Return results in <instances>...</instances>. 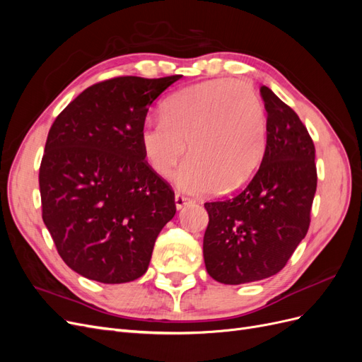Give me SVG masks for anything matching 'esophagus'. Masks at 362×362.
<instances>
[{
	"label": "esophagus",
	"instance_id": "esophagus-1",
	"mask_svg": "<svg viewBox=\"0 0 362 362\" xmlns=\"http://www.w3.org/2000/svg\"><path fill=\"white\" fill-rule=\"evenodd\" d=\"M190 202H192V201H190L189 198H185V196H182V194H180V193L175 194V205H177L178 210H181V208H182L184 205H187V204H190Z\"/></svg>",
	"mask_w": 362,
	"mask_h": 362
}]
</instances>
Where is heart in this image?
<instances>
[{
  "label": "heart",
  "mask_w": 362,
  "mask_h": 362,
  "mask_svg": "<svg viewBox=\"0 0 362 362\" xmlns=\"http://www.w3.org/2000/svg\"><path fill=\"white\" fill-rule=\"evenodd\" d=\"M267 120L258 92L246 81L211 80L172 95L158 119L140 129L141 151L156 173L175 175L178 187L229 192L255 170L266 148Z\"/></svg>",
  "instance_id": "heart-1"
}]
</instances>
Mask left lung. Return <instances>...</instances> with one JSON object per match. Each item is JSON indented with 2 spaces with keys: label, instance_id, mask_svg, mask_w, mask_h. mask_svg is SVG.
<instances>
[{
  "label": "left lung",
  "instance_id": "left-lung-1",
  "mask_svg": "<svg viewBox=\"0 0 362 362\" xmlns=\"http://www.w3.org/2000/svg\"><path fill=\"white\" fill-rule=\"evenodd\" d=\"M267 140L259 169L231 199L205 202L204 261L208 275L229 286L255 282L286 267L308 233L317 189L315 148L291 107L269 87Z\"/></svg>",
  "mask_w": 362,
  "mask_h": 362
}]
</instances>
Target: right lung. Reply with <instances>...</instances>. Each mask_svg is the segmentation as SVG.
<instances>
[{"instance_id": "1", "label": "right lung", "mask_w": 362, "mask_h": 362, "mask_svg": "<svg viewBox=\"0 0 362 362\" xmlns=\"http://www.w3.org/2000/svg\"><path fill=\"white\" fill-rule=\"evenodd\" d=\"M181 76L96 83L54 120L39 169L42 218L62 259L87 279L145 275L177 213L172 187L145 160L140 129L149 105Z\"/></svg>"}]
</instances>
